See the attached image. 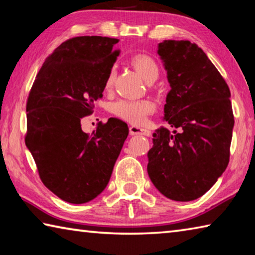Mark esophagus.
<instances>
[{
	"instance_id": "esophagus-1",
	"label": "esophagus",
	"mask_w": 255,
	"mask_h": 255,
	"mask_svg": "<svg viewBox=\"0 0 255 255\" xmlns=\"http://www.w3.org/2000/svg\"><path fill=\"white\" fill-rule=\"evenodd\" d=\"M129 133L130 135H143V136H149L150 131L147 130V129H144L141 127H137V126H131L129 128Z\"/></svg>"
}]
</instances>
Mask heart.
Returning <instances> with one entry per match:
<instances>
[{
    "label": "heart",
    "mask_w": 255,
    "mask_h": 255,
    "mask_svg": "<svg viewBox=\"0 0 255 255\" xmlns=\"http://www.w3.org/2000/svg\"><path fill=\"white\" fill-rule=\"evenodd\" d=\"M131 64L135 67V70L148 83H152L157 79L159 67L156 60L152 56L145 54L136 55L131 58ZM115 79L116 71L111 68L105 82V89L107 91L114 86ZM154 109V103L149 100H126V99H124V100L116 101L111 106V111L116 117L132 125L144 124L147 119V116L152 114Z\"/></svg>",
    "instance_id": "heart-1"
}]
</instances>
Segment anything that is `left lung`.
<instances>
[{
  "label": "left lung",
  "mask_w": 255,
  "mask_h": 255,
  "mask_svg": "<svg viewBox=\"0 0 255 255\" xmlns=\"http://www.w3.org/2000/svg\"><path fill=\"white\" fill-rule=\"evenodd\" d=\"M157 53L171 85L164 119L174 130L162 127L153 133L147 172L162 195L191 201L213 187L230 162L231 91L198 45L164 40Z\"/></svg>",
  "instance_id": "left-lung-1"
}]
</instances>
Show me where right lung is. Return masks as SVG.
<instances>
[{
  "label": "right lung",
  "instance_id": "right-lung-1",
  "mask_svg": "<svg viewBox=\"0 0 255 255\" xmlns=\"http://www.w3.org/2000/svg\"><path fill=\"white\" fill-rule=\"evenodd\" d=\"M118 39L82 36L60 44L42 64L27 100L25 145L39 178L71 204H84L105 190L128 136L126 123L110 118L91 135L81 120L93 114L120 50Z\"/></svg>",
  "mask_w": 255,
  "mask_h": 255
}]
</instances>
